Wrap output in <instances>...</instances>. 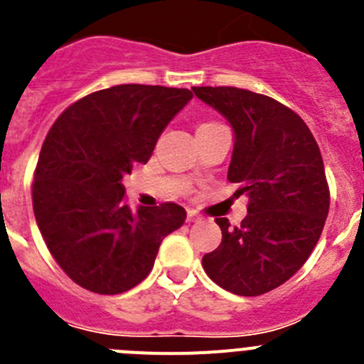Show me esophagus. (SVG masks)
I'll list each match as a JSON object with an SVG mask.
<instances>
[{"label": "esophagus", "instance_id": "esophagus-1", "mask_svg": "<svg viewBox=\"0 0 364 364\" xmlns=\"http://www.w3.org/2000/svg\"><path fill=\"white\" fill-rule=\"evenodd\" d=\"M186 220H188V222H197L198 220V215L195 213V211L188 210V217H186Z\"/></svg>", "mask_w": 364, "mask_h": 364}]
</instances>
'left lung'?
Returning <instances> with one entry per match:
<instances>
[{"instance_id":"left-lung-1","label":"left lung","mask_w":364,"mask_h":364,"mask_svg":"<svg viewBox=\"0 0 364 364\" xmlns=\"http://www.w3.org/2000/svg\"><path fill=\"white\" fill-rule=\"evenodd\" d=\"M230 122L235 134L228 180L246 195L240 226L215 218L220 246L202 257L208 277L235 295L255 297L286 282L306 262L323 233L330 191L323 156L291 109L237 87H193Z\"/></svg>"}]
</instances>
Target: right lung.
Here are the masks:
<instances>
[{
	"instance_id": "add662e5",
	"label": "right lung",
	"mask_w": 364,
	"mask_h": 364,
	"mask_svg": "<svg viewBox=\"0 0 364 364\" xmlns=\"http://www.w3.org/2000/svg\"><path fill=\"white\" fill-rule=\"evenodd\" d=\"M193 98L189 89L114 85L83 96L58 117L38 159L32 208L45 244L76 284L127 291L149 275L162 240L186 220L166 202L131 211L122 184Z\"/></svg>"
}]
</instances>
